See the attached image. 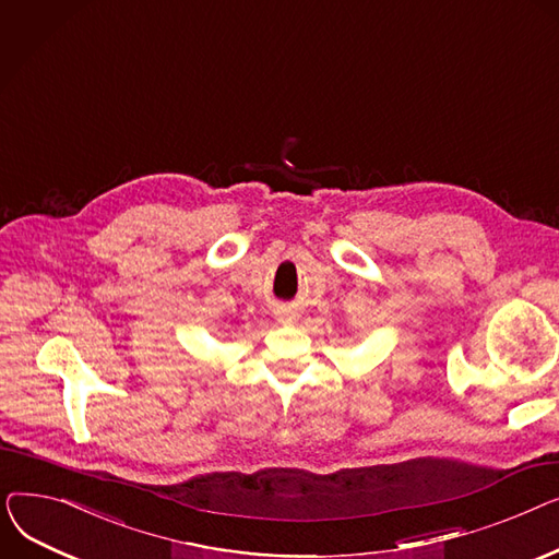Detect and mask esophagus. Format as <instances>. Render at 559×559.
<instances>
[{
	"instance_id": "esophagus-1",
	"label": "esophagus",
	"mask_w": 559,
	"mask_h": 559,
	"mask_svg": "<svg viewBox=\"0 0 559 559\" xmlns=\"http://www.w3.org/2000/svg\"><path fill=\"white\" fill-rule=\"evenodd\" d=\"M276 317H278V321H283V324H289V321L295 319V317H292V312H287V310H278Z\"/></svg>"
}]
</instances>
